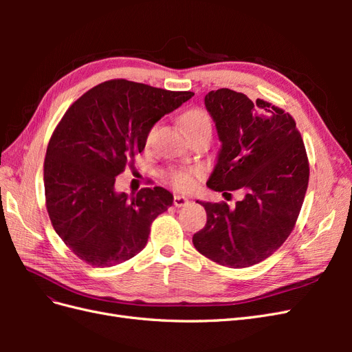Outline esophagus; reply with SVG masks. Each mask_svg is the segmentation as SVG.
Returning a JSON list of instances; mask_svg holds the SVG:
<instances>
[{
    "mask_svg": "<svg viewBox=\"0 0 352 352\" xmlns=\"http://www.w3.org/2000/svg\"><path fill=\"white\" fill-rule=\"evenodd\" d=\"M188 202H189V199L186 197H184V195H175V198H173L175 207H185Z\"/></svg>",
    "mask_w": 352,
    "mask_h": 352,
    "instance_id": "34e87169",
    "label": "esophagus"
}]
</instances>
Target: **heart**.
Instances as JSON below:
<instances>
[{
  "mask_svg": "<svg viewBox=\"0 0 352 352\" xmlns=\"http://www.w3.org/2000/svg\"><path fill=\"white\" fill-rule=\"evenodd\" d=\"M180 122H182V126L185 132L194 133L202 129H211V119L206 110L202 109H190L185 111L182 116H180ZM157 129V126H153L150 131L146 133V142L151 141V138ZM198 172L197 170H184V168H177L172 170V172L167 173V180L172 184L176 189L179 190H188L192 188L194 185V176Z\"/></svg>",
  "mask_w": 352,
  "mask_h": 352,
  "instance_id": "1",
  "label": "heart"
}]
</instances>
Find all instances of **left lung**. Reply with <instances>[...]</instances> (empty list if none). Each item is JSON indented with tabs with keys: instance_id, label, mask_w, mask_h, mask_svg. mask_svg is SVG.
<instances>
[{
	"instance_id": "left-lung-1",
	"label": "left lung",
	"mask_w": 352,
	"mask_h": 352,
	"mask_svg": "<svg viewBox=\"0 0 352 352\" xmlns=\"http://www.w3.org/2000/svg\"><path fill=\"white\" fill-rule=\"evenodd\" d=\"M221 148L207 186L217 192L243 190V199L202 202L207 223L194 247L232 269L250 267L278 250L291 235L308 186V158L289 113L264 100L221 88L206 95Z\"/></svg>"
}]
</instances>
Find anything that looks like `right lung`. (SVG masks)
<instances>
[{
    "instance_id": "obj_1",
    "label": "right lung",
    "mask_w": 352,
    "mask_h": 352,
    "mask_svg": "<svg viewBox=\"0 0 352 352\" xmlns=\"http://www.w3.org/2000/svg\"><path fill=\"white\" fill-rule=\"evenodd\" d=\"M192 95L113 79L85 92L63 116L44 162L47 211L57 235L85 263L111 267L135 257L151 223L173 204L162 186L127 197L114 184L144 151L148 131Z\"/></svg>"
}]
</instances>
